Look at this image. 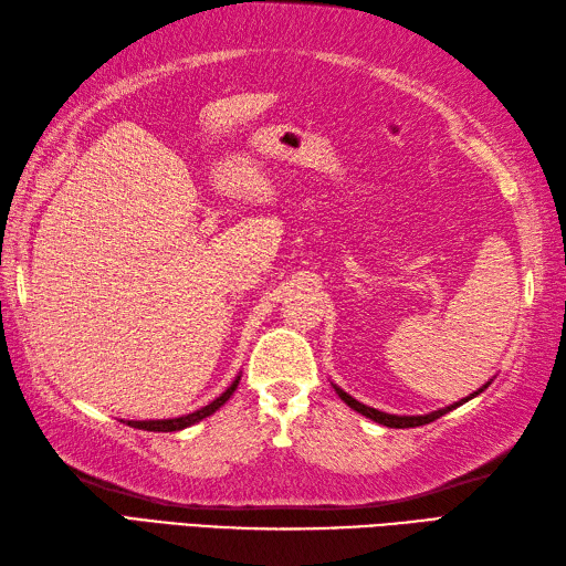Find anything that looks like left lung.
Wrapping results in <instances>:
<instances>
[{
	"instance_id": "8db88e82",
	"label": "left lung",
	"mask_w": 566,
	"mask_h": 566,
	"mask_svg": "<svg viewBox=\"0 0 566 566\" xmlns=\"http://www.w3.org/2000/svg\"><path fill=\"white\" fill-rule=\"evenodd\" d=\"M489 387V382L484 385V387H480L476 389L474 395H470V397H464V399H460V401H455V405H450V407H446V409H438V411H431V413H423V417H395V413H385V411H378V409H373V407H366V405H360L358 399H354L350 395H346L342 387H336L334 385V389H336V395L342 397L346 405L350 407V409H356L358 413H363V417H368V419H373V421H378V423H382V426H389V429H413V426H423V423H431V421H436V419H441L443 413H448V411H453L455 407H460V405H464V401L468 399H472V397H476L480 392H484V389Z\"/></svg>"
}]
</instances>
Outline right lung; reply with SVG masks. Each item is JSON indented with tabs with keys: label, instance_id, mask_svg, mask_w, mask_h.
I'll return each instance as SVG.
<instances>
[{
	"label": "right lung",
	"instance_id": "add662e5",
	"mask_svg": "<svg viewBox=\"0 0 566 566\" xmlns=\"http://www.w3.org/2000/svg\"><path fill=\"white\" fill-rule=\"evenodd\" d=\"M237 385H240V378H234V382L228 389H224V392L218 399H212L210 405L200 407L193 413H186V417H179V419H157V421H125V423L133 426V429H143V431H167V433L169 431H181V429H186V426H193L198 421H203L206 417H210V413H216L224 405V401L232 397Z\"/></svg>",
	"mask_w": 566,
	"mask_h": 566
}]
</instances>
